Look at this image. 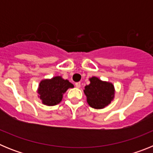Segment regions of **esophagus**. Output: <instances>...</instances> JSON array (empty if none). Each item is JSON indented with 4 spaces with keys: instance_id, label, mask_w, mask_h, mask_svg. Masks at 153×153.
<instances>
[{
    "instance_id": "34e87169",
    "label": "esophagus",
    "mask_w": 153,
    "mask_h": 153,
    "mask_svg": "<svg viewBox=\"0 0 153 153\" xmlns=\"http://www.w3.org/2000/svg\"><path fill=\"white\" fill-rule=\"evenodd\" d=\"M75 86H76V88H79V87L81 86V84H80V83H79V82H78V83H75Z\"/></svg>"
}]
</instances>
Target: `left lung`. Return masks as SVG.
Wrapping results in <instances>:
<instances>
[{"label": "left lung", "mask_w": 153, "mask_h": 153, "mask_svg": "<svg viewBox=\"0 0 153 153\" xmlns=\"http://www.w3.org/2000/svg\"><path fill=\"white\" fill-rule=\"evenodd\" d=\"M90 84L86 85L83 90L88 104L94 109L106 107L114 98V86L96 76L90 78Z\"/></svg>", "instance_id": "obj_1"}]
</instances>
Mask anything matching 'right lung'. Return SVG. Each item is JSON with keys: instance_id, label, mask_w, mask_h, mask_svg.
Segmentation results:
<instances>
[{"instance_id": "obj_1", "label": "right lung", "mask_w": 153, "mask_h": 153, "mask_svg": "<svg viewBox=\"0 0 153 153\" xmlns=\"http://www.w3.org/2000/svg\"><path fill=\"white\" fill-rule=\"evenodd\" d=\"M74 85L61 76H54L52 79L40 81L37 93L42 102L47 106H55L61 102L63 94Z\"/></svg>"}]
</instances>
